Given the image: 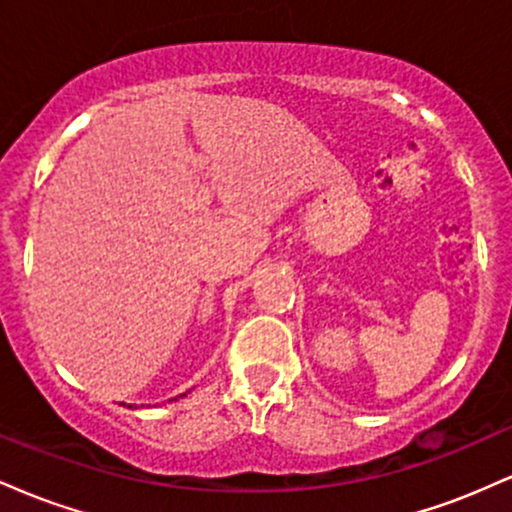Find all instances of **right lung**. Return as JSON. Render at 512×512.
<instances>
[{
	"mask_svg": "<svg viewBox=\"0 0 512 512\" xmlns=\"http://www.w3.org/2000/svg\"><path fill=\"white\" fill-rule=\"evenodd\" d=\"M180 397H185V395H180ZM175 399H178V397H175Z\"/></svg>",
	"mask_w": 512,
	"mask_h": 512,
	"instance_id": "obj_1",
	"label": "right lung"
}]
</instances>
